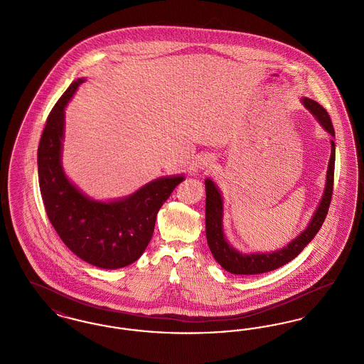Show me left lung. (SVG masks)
I'll use <instances>...</instances> for the list:
<instances>
[{"instance_id": "left-lung-1", "label": "left lung", "mask_w": 364, "mask_h": 364, "mask_svg": "<svg viewBox=\"0 0 364 364\" xmlns=\"http://www.w3.org/2000/svg\"><path fill=\"white\" fill-rule=\"evenodd\" d=\"M301 104L321 124V127L334 138V128L330 120L328 112L323 106L312 101L310 98H303ZM331 154H330L328 174H326V186L319 200V205L315 210L307 228L296 236L292 242H288L285 247L272 251V252H251L245 254L237 251L226 240L224 233V199L220 192V188L214 184L211 178H206V237L208 244L214 259L217 260L226 272L232 274H262L294 259L303 248L311 242L323 224L328 210H329L331 193H333V180H334V161H336V144L334 140H330Z\"/></svg>"}]
</instances>
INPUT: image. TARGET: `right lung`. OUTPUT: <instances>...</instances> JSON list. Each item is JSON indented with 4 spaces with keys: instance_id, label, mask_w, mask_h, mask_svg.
Wrapping results in <instances>:
<instances>
[{
    "instance_id": "right-lung-1",
    "label": "right lung",
    "mask_w": 364,
    "mask_h": 364,
    "mask_svg": "<svg viewBox=\"0 0 364 364\" xmlns=\"http://www.w3.org/2000/svg\"><path fill=\"white\" fill-rule=\"evenodd\" d=\"M82 83L85 79L75 80L48 117L38 147L39 188L52 225L76 257L101 269H120L141 257L151 240L158 210L184 176L159 177L107 202L79 190L64 172L61 154L65 106Z\"/></svg>"
}]
</instances>
